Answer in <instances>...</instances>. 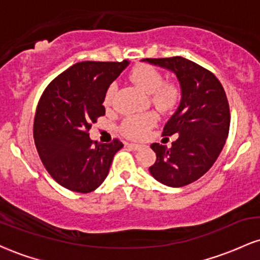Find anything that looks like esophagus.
<instances>
[{"instance_id":"obj_1","label":"esophagus","mask_w":260,"mask_h":260,"mask_svg":"<svg viewBox=\"0 0 260 260\" xmlns=\"http://www.w3.org/2000/svg\"><path fill=\"white\" fill-rule=\"evenodd\" d=\"M128 147L132 148L133 150H138V149H140V147H142V145L136 144V143H128Z\"/></svg>"}]
</instances>
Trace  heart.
Segmentation results:
<instances>
[{
	"label": "heart",
	"mask_w": 260,
	"mask_h": 260,
	"mask_svg": "<svg viewBox=\"0 0 260 260\" xmlns=\"http://www.w3.org/2000/svg\"><path fill=\"white\" fill-rule=\"evenodd\" d=\"M129 79L140 90L150 94L154 106L161 112H168L177 105L180 90L174 83H162V76L153 66L140 64L129 73ZM116 85L111 84L105 94V105L110 106L115 94ZM156 123V116L153 112L128 116L122 124V131L129 138H142Z\"/></svg>",
	"instance_id": "heart-1"
}]
</instances>
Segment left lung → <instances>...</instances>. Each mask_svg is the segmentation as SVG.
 Masks as SVG:
<instances>
[{"instance_id": "8db88e82", "label": "left lung", "mask_w": 260, "mask_h": 260, "mask_svg": "<svg viewBox=\"0 0 260 260\" xmlns=\"http://www.w3.org/2000/svg\"><path fill=\"white\" fill-rule=\"evenodd\" d=\"M142 61L174 73L181 88L180 105L162 132L177 138L171 148L150 145L156 161L149 171L165 186H187L208 172L225 145L230 129L225 90L213 73L181 56Z\"/></svg>"}]
</instances>
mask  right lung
I'll use <instances>...</instances> for the list:
<instances>
[{"label": "right lung", "instance_id": "add662e5", "mask_svg": "<svg viewBox=\"0 0 260 260\" xmlns=\"http://www.w3.org/2000/svg\"><path fill=\"white\" fill-rule=\"evenodd\" d=\"M129 64L85 61L73 64L45 89L35 113L34 140L45 169L67 189L89 193L109 175L123 144H92L89 129L105 115L106 90Z\"/></svg>", "mask_w": 260, "mask_h": 260}]
</instances>
